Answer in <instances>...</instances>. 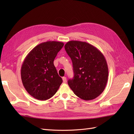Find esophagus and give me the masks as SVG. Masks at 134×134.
I'll use <instances>...</instances> for the list:
<instances>
[{
	"label": "esophagus",
	"instance_id": "esophagus-1",
	"mask_svg": "<svg viewBox=\"0 0 134 134\" xmlns=\"http://www.w3.org/2000/svg\"><path fill=\"white\" fill-rule=\"evenodd\" d=\"M62 79H63V81L64 83H66V77L64 76V77H63Z\"/></svg>",
	"mask_w": 134,
	"mask_h": 134
}]
</instances>
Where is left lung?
Wrapping results in <instances>:
<instances>
[{"label": "left lung", "instance_id": "1", "mask_svg": "<svg viewBox=\"0 0 134 134\" xmlns=\"http://www.w3.org/2000/svg\"><path fill=\"white\" fill-rule=\"evenodd\" d=\"M71 59L74 76L68 83L74 94L86 100L94 99L104 90L108 68L104 55L86 42L70 41L65 45Z\"/></svg>", "mask_w": 134, "mask_h": 134}]
</instances>
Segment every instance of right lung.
Returning <instances> with one entry per match:
<instances>
[{
    "mask_svg": "<svg viewBox=\"0 0 134 134\" xmlns=\"http://www.w3.org/2000/svg\"><path fill=\"white\" fill-rule=\"evenodd\" d=\"M64 43L42 42L26 56L22 65V82L27 92L42 100L50 98L58 91L63 80L58 75L54 61Z\"/></svg>",
    "mask_w": 134,
    "mask_h": 134,
    "instance_id": "right-lung-1",
    "label": "right lung"
}]
</instances>
